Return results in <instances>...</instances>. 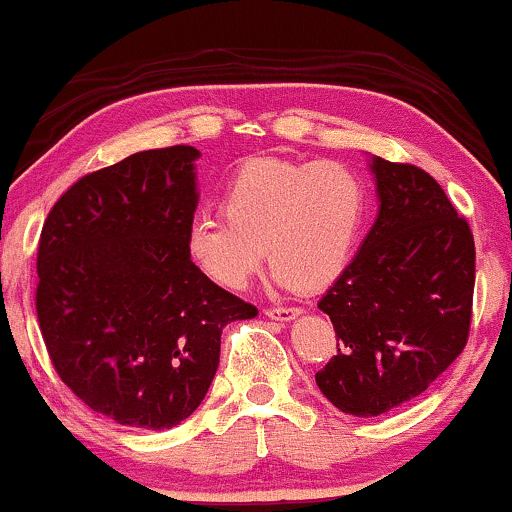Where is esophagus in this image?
<instances>
[{"instance_id": "34e87169", "label": "esophagus", "mask_w": 512, "mask_h": 512, "mask_svg": "<svg viewBox=\"0 0 512 512\" xmlns=\"http://www.w3.org/2000/svg\"><path fill=\"white\" fill-rule=\"evenodd\" d=\"M264 315L276 319V322H291L300 315V307H264Z\"/></svg>"}]
</instances>
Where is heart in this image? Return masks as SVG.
I'll use <instances>...</instances> for the list:
<instances>
[{
    "label": "heart",
    "instance_id": "heart-1",
    "mask_svg": "<svg viewBox=\"0 0 512 512\" xmlns=\"http://www.w3.org/2000/svg\"><path fill=\"white\" fill-rule=\"evenodd\" d=\"M365 212V183L348 166L252 159L221 193L224 217L190 224L186 250L207 279L231 291L248 286L264 250L276 281L319 291L353 257Z\"/></svg>",
    "mask_w": 512,
    "mask_h": 512
}]
</instances>
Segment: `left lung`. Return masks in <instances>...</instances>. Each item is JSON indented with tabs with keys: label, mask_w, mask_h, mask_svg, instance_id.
I'll return each instance as SVG.
<instances>
[{
	"label": "left lung",
	"mask_w": 512,
	"mask_h": 512,
	"mask_svg": "<svg viewBox=\"0 0 512 512\" xmlns=\"http://www.w3.org/2000/svg\"><path fill=\"white\" fill-rule=\"evenodd\" d=\"M379 217L319 300L336 355L315 374L341 412L377 417L424 393L467 346L474 238L427 171L374 157Z\"/></svg>",
	"instance_id": "1"
}]
</instances>
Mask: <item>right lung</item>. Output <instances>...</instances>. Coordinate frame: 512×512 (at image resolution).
Returning <instances> with one entry per match:
<instances>
[{
	"label": "right lung",
	"instance_id": "1",
	"mask_svg": "<svg viewBox=\"0 0 512 512\" xmlns=\"http://www.w3.org/2000/svg\"><path fill=\"white\" fill-rule=\"evenodd\" d=\"M197 157L174 145L85 174L40 233L35 312L54 372L126 427L171 429L193 415L221 329L257 315L188 257Z\"/></svg>",
	"mask_w": 512,
	"mask_h": 512
}]
</instances>
